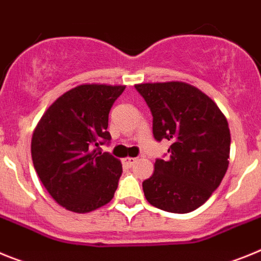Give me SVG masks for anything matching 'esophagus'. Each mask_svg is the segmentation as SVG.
<instances>
[{
    "instance_id": "esophagus-1",
    "label": "esophagus",
    "mask_w": 261,
    "mask_h": 261,
    "mask_svg": "<svg viewBox=\"0 0 261 261\" xmlns=\"http://www.w3.org/2000/svg\"><path fill=\"white\" fill-rule=\"evenodd\" d=\"M136 161H137L136 158H132V156H126V158L123 159V163L126 166V167H132V166L136 163Z\"/></svg>"
}]
</instances>
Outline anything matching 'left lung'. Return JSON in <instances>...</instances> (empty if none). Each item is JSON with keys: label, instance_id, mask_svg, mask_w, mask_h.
I'll return each mask as SVG.
<instances>
[{"label": "left lung", "instance_id": "1", "mask_svg": "<svg viewBox=\"0 0 261 261\" xmlns=\"http://www.w3.org/2000/svg\"><path fill=\"white\" fill-rule=\"evenodd\" d=\"M153 115L156 141H171L167 161L156 159L154 174L142 183L153 206L190 213L218 188L229 167L230 129L218 106L186 82L138 84Z\"/></svg>", "mask_w": 261, "mask_h": 261}]
</instances>
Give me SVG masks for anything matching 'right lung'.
<instances>
[{"label":"right lung","mask_w":261,"mask_h":261,"mask_svg":"<svg viewBox=\"0 0 261 261\" xmlns=\"http://www.w3.org/2000/svg\"><path fill=\"white\" fill-rule=\"evenodd\" d=\"M124 89L80 85L57 98L34 130L36 174L52 199L68 211L89 213L114 197L123 167L99 145L111 140L108 114Z\"/></svg>","instance_id":"obj_1"}]
</instances>
